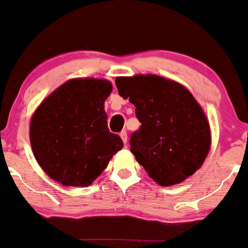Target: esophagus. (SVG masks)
I'll use <instances>...</instances> for the list:
<instances>
[{
  "mask_svg": "<svg viewBox=\"0 0 248 248\" xmlns=\"http://www.w3.org/2000/svg\"><path fill=\"white\" fill-rule=\"evenodd\" d=\"M120 137H121L122 141H124V143L126 145V143H127V132H126V130H122V132L120 133Z\"/></svg>",
  "mask_w": 248,
  "mask_h": 248,
  "instance_id": "1",
  "label": "esophagus"
}]
</instances>
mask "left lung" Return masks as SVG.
<instances>
[{"label":"left lung","instance_id":"8db88e82","mask_svg":"<svg viewBox=\"0 0 248 248\" xmlns=\"http://www.w3.org/2000/svg\"><path fill=\"white\" fill-rule=\"evenodd\" d=\"M120 96L135 106L141 126L132 133L130 152L161 186L184 181L207 156L211 130L205 113L181 84L157 75L115 80Z\"/></svg>","mask_w":248,"mask_h":248}]
</instances>
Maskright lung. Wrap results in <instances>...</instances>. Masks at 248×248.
Returning <instances> with one entry per match:
<instances>
[{
	"label": "right lung",
	"mask_w": 248,
	"mask_h": 248,
	"mask_svg": "<svg viewBox=\"0 0 248 248\" xmlns=\"http://www.w3.org/2000/svg\"><path fill=\"white\" fill-rule=\"evenodd\" d=\"M111 88L107 80L67 81L34 113L32 153L53 180L64 186H89L124 147L121 138L108 129L103 107Z\"/></svg>",
	"instance_id": "add662e5"
}]
</instances>
